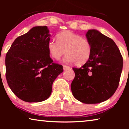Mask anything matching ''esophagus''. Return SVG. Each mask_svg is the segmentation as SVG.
<instances>
[{
	"mask_svg": "<svg viewBox=\"0 0 129 129\" xmlns=\"http://www.w3.org/2000/svg\"><path fill=\"white\" fill-rule=\"evenodd\" d=\"M70 67L69 66H66V65H63V69L64 70H67V69H70Z\"/></svg>",
	"mask_w": 129,
	"mask_h": 129,
	"instance_id": "1",
	"label": "esophagus"
}]
</instances>
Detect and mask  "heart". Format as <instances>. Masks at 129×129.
Here are the masks:
<instances>
[{
	"mask_svg": "<svg viewBox=\"0 0 129 129\" xmlns=\"http://www.w3.org/2000/svg\"><path fill=\"white\" fill-rule=\"evenodd\" d=\"M47 49L50 55L57 60L66 52V61H74L77 66L87 62L91 54V46L89 40L70 31L58 34L57 41L50 40L47 43Z\"/></svg>",
	"mask_w": 129,
	"mask_h": 129,
	"instance_id": "b5f03b06",
	"label": "heart"
}]
</instances>
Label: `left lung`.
Returning a JSON list of instances; mask_svg holds the SVG:
<instances>
[{
  "instance_id": "obj_1",
  "label": "left lung",
  "mask_w": 129,
  "mask_h": 129,
  "mask_svg": "<svg viewBox=\"0 0 129 129\" xmlns=\"http://www.w3.org/2000/svg\"><path fill=\"white\" fill-rule=\"evenodd\" d=\"M91 54L80 68H73L75 77L71 84L73 96L82 103H99L111 98L119 84L123 57L112 39L96 30L86 33Z\"/></svg>"
}]
</instances>
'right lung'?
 <instances>
[{
  "label": "right lung",
  "instance_id": "1",
  "mask_svg": "<svg viewBox=\"0 0 129 129\" xmlns=\"http://www.w3.org/2000/svg\"><path fill=\"white\" fill-rule=\"evenodd\" d=\"M49 41L47 26H36L17 37L6 53L7 82L14 94L24 102H40L49 98L53 83L63 71L62 65L50 57Z\"/></svg>",
  "mask_w": 129,
  "mask_h": 129
}]
</instances>
